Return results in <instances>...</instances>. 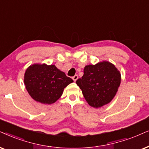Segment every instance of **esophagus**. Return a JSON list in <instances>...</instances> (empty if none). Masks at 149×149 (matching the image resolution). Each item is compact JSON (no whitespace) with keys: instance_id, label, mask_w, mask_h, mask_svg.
<instances>
[{"instance_id":"1","label":"esophagus","mask_w":149,"mask_h":149,"mask_svg":"<svg viewBox=\"0 0 149 149\" xmlns=\"http://www.w3.org/2000/svg\"><path fill=\"white\" fill-rule=\"evenodd\" d=\"M72 79L73 80V81H74V82H76V81L78 79V75H75V76L72 78Z\"/></svg>"}]
</instances>
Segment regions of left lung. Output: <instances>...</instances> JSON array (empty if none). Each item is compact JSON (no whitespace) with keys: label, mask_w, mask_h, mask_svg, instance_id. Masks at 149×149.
<instances>
[{"label":"left lung","mask_w":149,"mask_h":149,"mask_svg":"<svg viewBox=\"0 0 149 149\" xmlns=\"http://www.w3.org/2000/svg\"><path fill=\"white\" fill-rule=\"evenodd\" d=\"M121 76L118 69L108 61L85 66L82 78L76 84L89 106L99 108L113 100L120 84Z\"/></svg>","instance_id":"left-lung-1"}]
</instances>
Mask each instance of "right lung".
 <instances>
[{"instance_id": "add662e5", "label": "right lung", "mask_w": 149, "mask_h": 149, "mask_svg": "<svg viewBox=\"0 0 149 149\" xmlns=\"http://www.w3.org/2000/svg\"><path fill=\"white\" fill-rule=\"evenodd\" d=\"M24 82L30 96L35 101L43 104H52L73 80L54 65L37 63L26 69Z\"/></svg>"}]
</instances>
